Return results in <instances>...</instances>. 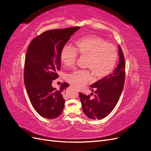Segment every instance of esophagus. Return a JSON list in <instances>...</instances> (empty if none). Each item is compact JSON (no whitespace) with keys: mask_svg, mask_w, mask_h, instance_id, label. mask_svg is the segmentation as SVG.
Wrapping results in <instances>:
<instances>
[{"mask_svg":"<svg viewBox=\"0 0 151 151\" xmlns=\"http://www.w3.org/2000/svg\"><path fill=\"white\" fill-rule=\"evenodd\" d=\"M77 91H80V89L79 88H77Z\"/></svg>","mask_w":151,"mask_h":151,"instance_id":"34e87169","label":"esophagus"}]
</instances>
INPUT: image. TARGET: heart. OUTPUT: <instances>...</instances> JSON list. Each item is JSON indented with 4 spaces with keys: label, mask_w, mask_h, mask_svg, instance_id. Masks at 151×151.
<instances>
[{
    "label": "heart",
    "mask_w": 151,
    "mask_h": 151,
    "mask_svg": "<svg viewBox=\"0 0 151 151\" xmlns=\"http://www.w3.org/2000/svg\"><path fill=\"white\" fill-rule=\"evenodd\" d=\"M77 53L87 57L86 67L90 68L96 79L104 78L110 74L118 58L115 46L94 35L84 36L77 40L74 48L68 46L63 47L60 53L63 65L67 67L74 65L77 60ZM91 78L88 70H76L67 76V81L77 86H84Z\"/></svg>",
    "instance_id": "1"
}]
</instances>
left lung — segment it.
<instances>
[{"label":"left lung","instance_id":"left-lung-1","mask_svg":"<svg viewBox=\"0 0 151 151\" xmlns=\"http://www.w3.org/2000/svg\"><path fill=\"white\" fill-rule=\"evenodd\" d=\"M119 62L111 74L91 85L94 97L79 93L82 108L91 119L101 120L107 116L115 107L123 89L125 77V62L122 48L118 46Z\"/></svg>","mask_w":151,"mask_h":151}]
</instances>
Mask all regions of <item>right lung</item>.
Masks as SVG:
<instances>
[{
    "label": "right lung",
    "mask_w": 151,
    "mask_h": 151,
    "mask_svg": "<svg viewBox=\"0 0 151 151\" xmlns=\"http://www.w3.org/2000/svg\"><path fill=\"white\" fill-rule=\"evenodd\" d=\"M80 27L47 31L30 42L24 63V80L32 106L40 115L53 119L60 116L64 108L62 94L69 86L62 83L57 90L53 81L58 77L60 69V53L71 36Z\"/></svg>",
    "instance_id": "1"
}]
</instances>
